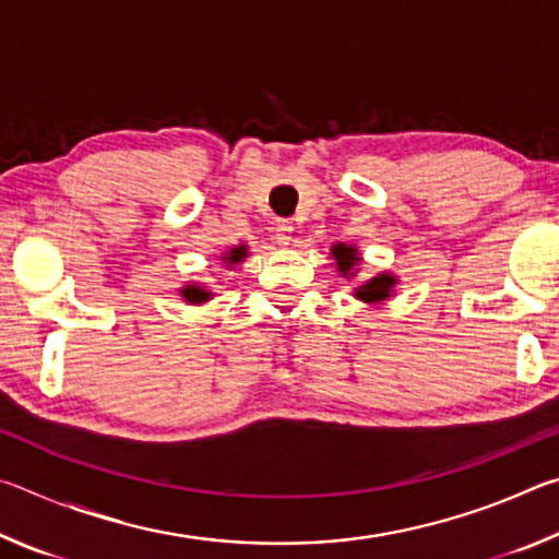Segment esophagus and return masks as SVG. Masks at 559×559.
Here are the masks:
<instances>
[{"mask_svg":"<svg viewBox=\"0 0 559 559\" xmlns=\"http://www.w3.org/2000/svg\"><path fill=\"white\" fill-rule=\"evenodd\" d=\"M276 243L283 246V249H288V246L293 243V226H290V222H281L276 226Z\"/></svg>","mask_w":559,"mask_h":559,"instance_id":"1","label":"esophagus"}]
</instances>
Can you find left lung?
<instances>
[{
  "label": "left lung",
  "instance_id": "8db88e82",
  "mask_svg": "<svg viewBox=\"0 0 559 559\" xmlns=\"http://www.w3.org/2000/svg\"><path fill=\"white\" fill-rule=\"evenodd\" d=\"M330 253H333V259L337 263V271L340 276H355V266L359 263V257H357V249L355 246H347V243H335L333 249H330ZM396 286V278L390 276V273H380V276H374L370 281H365L362 286L355 288V298L365 300V302H380V300H386L392 296V288Z\"/></svg>",
  "mask_w": 559,
  "mask_h": 559
}]
</instances>
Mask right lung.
Listing matches in <instances>:
<instances>
[{"mask_svg": "<svg viewBox=\"0 0 559 559\" xmlns=\"http://www.w3.org/2000/svg\"><path fill=\"white\" fill-rule=\"evenodd\" d=\"M246 246H234V249H229L222 257L224 263H229V266H236V263H241L246 259ZM179 296H182L189 306H200V302H206L212 298V290H206L204 286H197V283H187V286L179 290Z\"/></svg>", "mask_w": 559, "mask_h": 559, "instance_id": "right-lung-1", "label": "right lung"}]
</instances>
